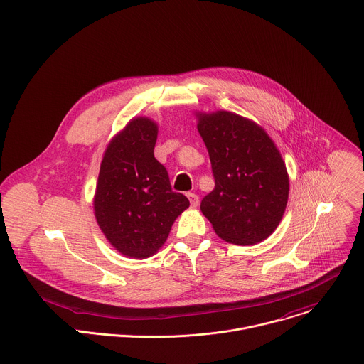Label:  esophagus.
<instances>
[{
	"label": "esophagus",
	"instance_id": "1",
	"mask_svg": "<svg viewBox=\"0 0 364 364\" xmlns=\"http://www.w3.org/2000/svg\"><path fill=\"white\" fill-rule=\"evenodd\" d=\"M186 196H188V199H189V202H191V206H198V203H199V196L196 195V193H193V192H188L186 193Z\"/></svg>",
	"mask_w": 364,
	"mask_h": 364
}]
</instances>
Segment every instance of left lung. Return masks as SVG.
Wrapping results in <instances>:
<instances>
[{
	"instance_id": "8db88e82",
	"label": "left lung",
	"mask_w": 364,
	"mask_h": 364,
	"mask_svg": "<svg viewBox=\"0 0 364 364\" xmlns=\"http://www.w3.org/2000/svg\"><path fill=\"white\" fill-rule=\"evenodd\" d=\"M215 189L200 202L216 235L229 243L255 245L277 228L286 209L289 178L267 134L255 122L219 111L199 115Z\"/></svg>"
}]
</instances>
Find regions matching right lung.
I'll return each instance as SVG.
<instances>
[{
  "instance_id": "right-lung-1",
  "label": "right lung",
  "mask_w": 364,
  "mask_h": 364,
  "mask_svg": "<svg viewBox=\"0 0 364 364\" xmlns=\"http://www.w3.org/2000/svg\"><path fill=\"white\" fill-rule=\"evenodd\" d=\"M158 128L132 119L108 145L94 200L98 225L125 256L149 257L166 240L175 219L189 206L173 192L166 168L154 156Z\"/></svg>"
}]
</instances>
